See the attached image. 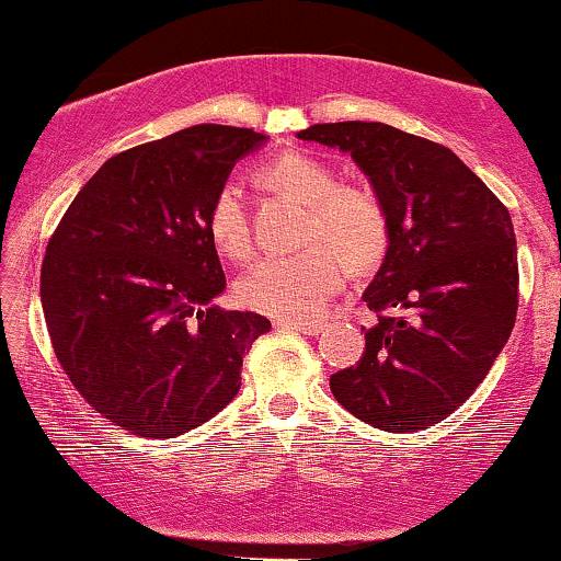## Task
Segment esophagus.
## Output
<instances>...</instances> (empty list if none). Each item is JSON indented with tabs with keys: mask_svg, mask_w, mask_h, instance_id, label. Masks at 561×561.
I'll use <instances>...</instances> for the list:
<instances>
[{
	"mask_svg": "<svg viewBox=\"0 0 561 561\" xmlns=\"http://www.w3.org/2000/svg\"><path fill=\"white\" fill-rule=\"evenodd\" d=\"M275 328L280 330H294V333L304 335H317L322 330V322H304V320H275Z\"/></svg>",
	"mask_w": 561,
	"mask_h": 561,
	"instance_id": "esophagus-1",
	"label": "esophagus"
}]
</instances>
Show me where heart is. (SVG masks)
I'll list each match as a JSON object with an SVG mask.
<instances>
[{
  "instance_id": "b5f03b06",
  "label": "heart",
  "mask_w": 561,
  "mask_h": 561,
  "mask_svg": "<svg viewBox=\"0 0 561 561\" xmlns=\"http://www.w3.org/2000/svg\"><path fill=\"white\" fill-rule=\"evenodd\" d=\"M260 179L280 195L309 207V239H333L358 265L377 260L385 247V213L377 197L356 186H337L328 165L304 153H280L260 165ZM207 237L226 257L249 252V226L239 186L224 184L207 210ZM328 241L296 254L254 262L237 280L239 301L275 317L320 314L348 278L351 262Z\"/></svg>"
}]
</instances>
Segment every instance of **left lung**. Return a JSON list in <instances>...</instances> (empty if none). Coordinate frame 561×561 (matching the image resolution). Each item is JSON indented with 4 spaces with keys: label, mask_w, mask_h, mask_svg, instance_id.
<instances>
[{
    "label": "left lung",
    "mask_w": 561,
    "mask_h": 561,
    "mask_svg": "<svg viewBox=\"0 0 561 561\" xmlns=\"http://www.w3.org/2000/svg\"><path fill=\"white\" fill-rule=\"evenodd\" d=\"M354 158L385 213L387 252L364 301L379 314L356 366L330 377L345 411L382 432L445 421L489 375L515 328L510 210L445 145L382 122L301 129Z\"/></svg>",
    "instance_id": "1"
}]
</instances>
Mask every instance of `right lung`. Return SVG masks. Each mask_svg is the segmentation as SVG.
Returning a JSON list of instances; mask_svg holds the SVG:
<instances>
[{
	"mask_svg": "<svg viewBox=\"0 0 561 561\" xmlns=\"http://www.w3.org/2000/svg\"><path fill=\"white\" fill-rule=\"evenodd\" d=\"M267 135L195 124L108 158L67 207L41 265V307L69 382L103 419L150 439L237 398L270 320L224 312L207 210Z\"/></svg>",
	"mask_w": 561,
	"mask_h": 561,
	"instance_id": "right-lung-1",
	"label": "right lung"
}]
</instances>
